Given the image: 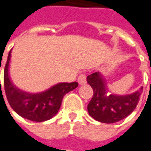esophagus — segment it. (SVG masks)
I'll list each match as a JSON object with an SVG mask.
<instances>
[{"instance_id":"esophagus-1","label":"esophagus","mask_w":151,"mask_h":151,"mask_svg":"<svg viewBox=\"0 0 151 151\" xmlns=\"http://www.w3.org/2000/svg\"><path fill=\"white\" fill-rule=\"evenodd\" d=\"M78 82L79 84H84L86 83V76L85 74H80L78 78Z\"/></svg>"}]
</instances>
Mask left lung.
<instances>
[{"label":"left lung","instance_id":"obj_1","mask_svg":"<svg viewBox=\"0 0 151 151\" xmlns=\"http://www.w3.org/2000/svg\"><path fill=\"white\" fill-rule=\"evenodd\" d=\"M94 95L88 105V112L95 120L104 123H114L126 118L136 108L143 87L132 94L119 95L111 94L106 78L100 72L87 77Z\"/></svg>","mask_w":151,"mask_h":151}]
</instances>
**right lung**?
<instances>
[{"mask_svg": "<svg viewBox=\"0 0 151 151\" xmlns=\"http://www.w3.org/2000/svg\"><path fill=\"white\" fill-rule=\"evenodd\" d=\"M11 54L12 50L4 68V88L12 108L19 116L30 121L45 122L52 118L61 107L64 95L77 88L78 83H58L40 93L25 92L17 88L11 79L9 74Z\"/></svg>", "mask_w": 151, "mask_h": 151, "instance_id": "right-lung-1", "label": "right lung"}]
</instances>
